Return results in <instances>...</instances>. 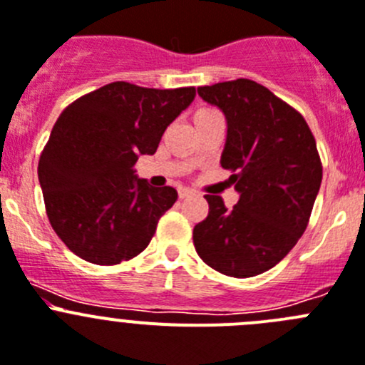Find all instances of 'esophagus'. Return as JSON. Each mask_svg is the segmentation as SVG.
<instances>
[{
  "instance_id": "1",
  "label": "esophagus",
  "mask_w": 365,
  "mask_h": 365,
  "mask_svg": "<svg viewBox=\"0 0 365 365\" xmlns=\"http://www.w3.org/2000/svg\"><path fill=\"white\" fill-rule=\"evenodd\" d=\"M195 195V192H192V190H189V189H180L178 190V196H180V200H185V198H190V196Z\"/></svg>"
}]
</instances>
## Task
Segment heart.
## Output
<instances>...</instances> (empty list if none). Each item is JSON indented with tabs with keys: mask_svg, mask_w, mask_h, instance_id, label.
Here are the masks:
<instances>
[{
	"mask_svg": "<svg viewBox=\"0 0 365 365\" xmlns=\"http://www.w3.org/2000/svg\"><path fill=\"white\" fill-rule=\"evenodd\" d=\"M212 110H215V109H207V107H202V109H198V110H196V113H195V118L205 116V114L212 113Z\"/></svg>",
	"mask_w": 365,
	"mask_h": 365,
	"instance_id": "obj_1",
	"label": "heart"
}]
</instances>
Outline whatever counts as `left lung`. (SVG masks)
Wrapping results in <instances>:
<instances>
[{"label": "left lung", "mask_w": 365, "mask_h": 365, "mask_svg": "<svg viewBox=\"0 0 365 365\" xmlns=\"http://www.w3.org/2000/svg\"><path fill=\"white\" fill-rule=\"evenodd\" d=\"M227 120L222 167L232 173L240 200L227 209L205 195L209 215L196 223L198 256L235 278L262 274L297 245L309 223L322 183V162L307 121L252 80L198 87Z\"/></svg>", "instance_id": "obj_1"}]
</instances>
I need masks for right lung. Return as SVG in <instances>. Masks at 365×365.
Masks as SVG:
<instances>
[{"label": "right lung", "instance_id": "1", "mask_svg": "<svg viewBox=\"0 0 365 365\" xmlns=\"http://www.w3.org/2000/svg\"><path fill=\"white\" fill-rule=\"evenodd\" d=\"M195 87L103 85L72 101L41 150L38 178L54 232L96 265H116L149 245L173 207V187L136 178L140 154H154L162 134L195 100Z\"/></svg>", "mask_w": 365, "mask_h": 365}]
</instances>
